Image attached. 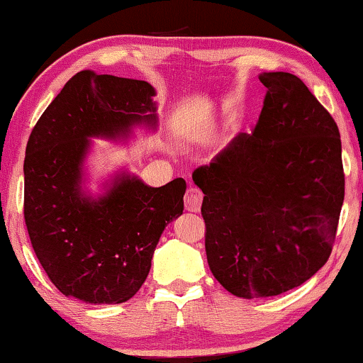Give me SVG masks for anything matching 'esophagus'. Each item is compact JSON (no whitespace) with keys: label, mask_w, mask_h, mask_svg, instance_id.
<instances>
[{"label":"esophagus","mask_w":363,"mask_h":363,"mask_svg":"<svg viewBox=\"0 0 363 363\" xmlns=\"http://www.w3.org/2000/svg\"><path fill=\"white\" fill-rule=\"evenodd\" d=\"M201 200H203V193L199 188H188L185 195V208L188 211H199L201 206Z\"/></svg>","instance_id":"34e87169"}]
</instances>
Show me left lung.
<instances>
[{"instance_id":"obj_1","label":"left lung","mask_w":363,"mask_h":363,"mask_svg":"<svg viewBox=\"0 0 363 363\" xmlns=\"http://www.w3.org/2000/svg\"><path fill=\"white\" fill-rule=\"evenodd\" d=\"M253 131L193 172L203 191L205 250L230 294L260 298L325 265L345 196L340 131L302 79L263 73Z\"/></svg>"}]
</instances>
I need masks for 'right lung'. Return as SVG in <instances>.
<instances>
[{
  "label": "right lung",
  "mask_w": 363,
  "mask_h": 363,
  "mask_svg": "<svg viewBox=\"0 0 363 363\" xmlns=\"http://www.w3.org/2000/svg\"><path fill=\"white\" fill-rule=\"evenodd\" d=\"M152 84L83 69L33 128L25 158V223L41 267L61 294L123 303L147 280L162 232L183 213V178L160 188L123 175L100 200L79 193L88 136L153 121Z\"/></svg>",
  "instance_id": "add662e5"
}]
</instances>
